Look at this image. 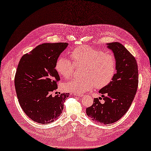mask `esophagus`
<instances>
[{
    "label": "esophagus",
    "mask_w": 151,
    "mask_h": 151,
    "mask_svg": "<svg viewBox=\"0 0 151 151\" xmlns=\"http://www.w3.org/2000/svg\"><path fill=\"white\" fill-rule=\"evenodd\" d=\"M75 95L77 96H79V97H81V96H83L84 95L83 94H80V93H75Z\"/></svg>",
    "instance_id": "34e87169"
}]
</instances>
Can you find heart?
Listing matches in <instances>:
<instances>
[{
  "label": "heart",
  "mask_w": 151,
  "mask_h": 151,
  "mask_svg": "<svg viewBox=\"0 0 151 151\" xmlns=\"http://www.w3.org/2000/svg\"><path fill=\"white\" fill-rule=\"evenodd\" d=\"M70 60L59 57L55 63V69L60 76L70 78L74 74L75 66H83L81 78H73L66 83L63 88L75 93H83L95 86L101 88L108 85L116 73V61L115 56L88 45L76 47L70 52Z\"/></svg>",
  "instance_id": "1"
}]
</instances>
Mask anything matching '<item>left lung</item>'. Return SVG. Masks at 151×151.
Listing matches in <instances>:
<instances>
[{"label":"left lung","mask_w":151,"mask_h":151,"mask_svg":"<svg viewBox=\"0 0 151 151\" xmlns=\"http://www.w3.org/2000/svg\"><path fill=\"white\" fill-rule=\"evenodd\" d=\"M116 61V73L110 83L101 88V98H95L86 108V113L96 122L109 124L118 121L126 114L134 99L139 84L137 61L122 45L115 42L107 44Z\"/></svg>","instance_id":"obj_1"}]
</instances>
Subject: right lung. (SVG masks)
<instances>
[{
  "label": "right lung",
  "instance_id": "1",
  "mask_svg": "<svg viewBox=\"0 0 151 151\" xmlns=\"http://www.w3.org/2000/svg\"><path fill=\"white\" fill-rule=\"evenodd\" d=\"M68 45L66 42L44 43L22 56L14 83L19 103L31 120L46 124L60 117L69 93L53 96L60 80L55 63Z\"/></svg>",
  "mask_w": 151,
  "mask_h": 151
}]
</instances>
